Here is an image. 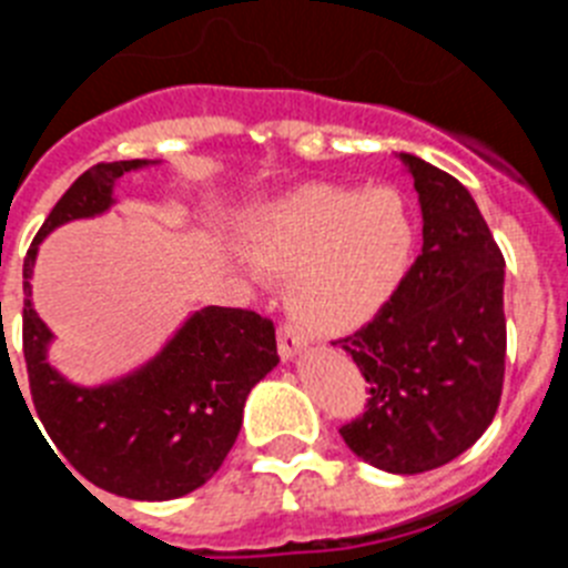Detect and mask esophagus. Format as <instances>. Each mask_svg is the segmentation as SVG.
I'll list each match as a JSON object with an SVG mask.
<instances>
[{
	"mask_svg": "<svg viewBox=\"0 0 568 568\" xmlns=\"http://www.w3.org/2000/svg\"><path fill=\"white\" fill-rule=\"evenodd\" d=\"M307 344H310V338L304 333H301V329L295 327V324H281V329H278V353H281V358H284V361L295 358V355L307 349Z\"/></svg>",
	"mask_w": 568,
	"mask_h": 568,
	"instance_id": "esophagus-1",
	"label": "esophagus"
}]
</instances>
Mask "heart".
Instances as JSON below:
<instances>
[{
  "mask_svg": "<svg viewBox=\"0 0 568 568\" xmlns=\"http://www.w3.org/2000/svg\"><path fill=\"white\" fill-rule=\"evenodd\" d=\"M247 247L261 270L290 275L295 318L333 333L393 298L413 264L415 222L395 190L301 184L255 210Z\"/></svg>",
  "mask_w": 568,
  "mask_h": 568,
  "instance_id": "b5f03b06",
  "label": "heart"
}]
</instances>
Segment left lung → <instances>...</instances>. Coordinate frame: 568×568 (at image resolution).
<instances>
[{"label": "left lung", "mask_w": 568, "mask_h": 568, "mask_svg": "<svg viewBox=\"0 0 568 568\" xmlns=\"http://www.w3.org/2000/svg\"><path fill=\"white\" fill-rule=\"evenodd\" d=\"M424 215V247L366 327L333 341L369 384L364 415L341 438L395 475L438 469L491 424L504 389L506 318L498 244L469 190L400 153Z\"/></svg>", "instance_id": "8db88e82"}]
</instances>
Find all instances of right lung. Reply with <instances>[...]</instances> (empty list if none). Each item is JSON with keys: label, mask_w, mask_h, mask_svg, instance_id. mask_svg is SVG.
<instances>
[{"label": "right lung", "mask_w": 568, "mask_h": 568, "mask_svg": "<svg viewBox=\"0 0 568 568\" xmlns=\"http://www.w3.org/2000/svg\"><path fill=\"white\" fill-rule=\"evenodd\" d=\"M148 164L153 162L93 164L50 210L24 255L22 344L33 406L59 449L53 455L104 491L170 500L207 484L233 449L250 389L278 364L273 321L253 310L204 307L144 366L110 384L79 386L50 366L53 333L30 301L44 235L102 215L113 204V184Z\"/></svg>", "instance_id": "right-lung-1"}]
</instances>
